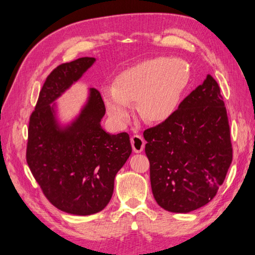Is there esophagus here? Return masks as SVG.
Instances as JSON below:
<instances>
[{"instance_id":"obj_1","label":"esophagus","mask_w":255,"mask_h":255,"mask_svg":"<svg viewBox=\"0 0 255 255\" xmlns=\"http://www.w3.org/2000/svg\"><path fill=\"white\" fill-rule=\"evenodd\" d=\"M131 146H132V149L134 152H136V153L142 152L144 147H145L144 138L138 134L131 136Z\"/></svg>"}]
</instances>
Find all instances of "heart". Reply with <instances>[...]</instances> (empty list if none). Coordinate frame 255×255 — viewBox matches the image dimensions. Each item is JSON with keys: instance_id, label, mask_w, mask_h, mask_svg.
Listing matches in <instances>:
<instances>
[{"instance_id": "obj_1", "label": "heart", "mask_w": 255, "mask_h": 255, "mask_svg": "<svg viewBox=\"0 0 255 255\" xmlns=\"http://www.w3.org/2000/svg\"><path fill=\"white\" fill-rule=\"evenodd\" d=\"M190 72L180 59L154 58L135 63L121 72L112 88L102 90L105 108L118 126H125L133 102L146 122L166 120L174 112L185 89Z\"/></svg>"}]
</instances>
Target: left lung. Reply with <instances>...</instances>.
<instances>
[{
	"mask_svg": "<svg viewBox=\"0 0 255 255\" xmlns=\"http://www.w3.org/2000/svg\"><path fill=\"white\" fill-rule=\"evenodd\" d=\"M155 201L188 213L214 198L232 162L227 110L217 81L207 75L162 124L144 131Z\"/></svg>",
	"mask_w": 255,
	"mask_h": 255,
	"instance_id": "left-lung-1",
	"label": "left lung"
}]
</instances>
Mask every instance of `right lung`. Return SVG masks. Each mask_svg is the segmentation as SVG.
I'll use <instances>...</instances> for the list:
<instances>
[{"label":"right lung","mask_w":255,"mask_h":255,"mask_svg":"<svg viewBox=\"0 0 255 255\" xmlns=\"http://www.w3.org/2000/svg\"><path fill=\"white\" fill-rule=\"evenodd\" d=\"M83 57L57 67L41 90L29 120L26 160L46 198L62 212L92 215L109 203L114 179L130 157L129 134L102 127L105 105L88 89L78 110L63 119L58 100L92 67Z\"/></svg>","instance_id":"obj_1"}]
</instances>
